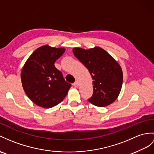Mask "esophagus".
Listing matches in <instances>:
<instances>
[{
	"mask_svg": "<svg viewBox=\"0 0 154 154\" xmlns=\"http://www.w3.org/2000/svg\"><path fill=\"white\" fill-rule=\"evenodd\" d=\"M73 85H74V88H78V81H76L74 83V84H73Z\"/></svg>",
	"mask_w": 154,
	"mask_h": 154,
	"instance_id": "obj_1",
	"label": "esophagus"
}]
</instances>
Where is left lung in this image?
I'll return each instance as SVG.
<instances>
[{
	"label": "left lung",
	"instance_id": "left-lung-1",
	"mask_svg": "<svg viewBox=\"0 0 154 154\" xmlns=\"http://www.w3.org/2000/svg\"><path fill=\"white\" fill-rule=\"evenodd\" d=\"M73 54L89 70L93 79V93L88 100L99 107L106 106L118 98L123 83V72L118 63L100 47L89 50L74 48Z\"/></svg>",
	"mask_w": 154,
	"mask_h": 154
}]
</instances>
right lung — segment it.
Here are the masks:
<instances>
[{
	"instance_id": "right-lung-1",
	"label": "right lung",
	"mask_w": 154,
	"mask_h": 154,
	"mask_svg": "<svg viewBox=\"0 0 154 154\" xmlns=\"http://www.w3.org/2000/svg\"><path fill=\"white\" fill-rule=\"evenodd\" d=\"M63 48L45 45L30 55L22 69L21 83L29 98L36 105L45 108L61 103L71 87L54 63L64 54Z\"/></svg>"
}]
</instances>
